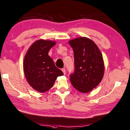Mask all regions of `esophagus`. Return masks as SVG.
Returning a JSON list of instances; mask_svg holds the SVG:
<instances>
[{
	"label": "esophagus",
	"instance_id": "obj_1",
	"mask_svg": "<svg viewBox=\"0 0 130 130\" xmlns=\"http://www.w3.org/2000/svg\"><path fill=\"white\" fill-rule=\"evenodd\" d=\"M61 70H62V71L63 72V74H64V75H65V73H66V70H65V68H62Z\"/></svg>",
	"mask_w": 130,
	"mask_h": 130
}]
</instances>
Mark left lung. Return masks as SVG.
<instances>
[{"mask_svg": "<svg viewBox=\"0 0 130 130\" xmlns=\"http://www.w3.org/2000/svg\"><path fill=\"white\" fill-rule=\"evenodd\" d=\"M74 52L75 71L70 75L72 86L86 93L96 87L104 73V63L98 46L90 39L81 37L69 42Z\"/></svg>", "mask_w": 130, "mask_h": 130, "instance_id": "1", "label": "left lung"}]
</instances>
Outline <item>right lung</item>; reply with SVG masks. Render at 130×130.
<instances>
[{"label":"right lung","instance_id":"add662e5","mask_svg":"<svg viewBox=\"0 0 130 130\" xmlns=\"http://www.w3.org/2000/svg\"><path fill=\"white\" fill-rule=\"evenodd\" d=\"M55 44L53 41L39 40L29 47L25 57L24 71L26 80L40 92L50 90L57 78L63 75L48 55L49 50Z\"/></svg>","mask_w":130,"mask_h":130}]
</instances>
